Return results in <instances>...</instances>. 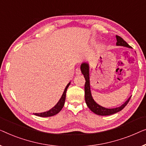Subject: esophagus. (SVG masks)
Here are the masks:
<instances>
[{
    "label": "esophagus",
    "mask_w": 146,
    "mask_h": 146,
    "mask_svg": "<svg viewBox=\"0 0 146 146\" xmlns=\"http://www.w3.org/2000/svg\"><path fill=\"white\" fill-rule=\"evenodd\" d=\"M75 73L76 75H81V69L80 68H77L75 69Z\"/></svg>",
    "instance_id": "1"
}]
</instances>
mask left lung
Segmentation results:
<instances>
[{"label":"left lung","mask_w":146,"mask_h":146,"mask_svg":"<svg viewBox=\"0 0 146 146\" xmlns=\"http://www.w3.org/2000/svg\"><path fill=\"white\" fill-rule=\"evenodd\" d=\"M116 46H124L126 48H131V47L121 38L118 36H116ZM81 73L84 75L85 79V98L86 104L89 109L94 114L100 115V116H108V115H111L116 113V112H120L124 108L125 106L128 103L131 96L128 98V99L122 104L120 106L114 108H107L103 106L99 105L94 101L93 96L91 94V87H90V77H89V64L87 62H83L81 65Z\"/></svg>","instance_id":"8db88e82"}]
</instances>
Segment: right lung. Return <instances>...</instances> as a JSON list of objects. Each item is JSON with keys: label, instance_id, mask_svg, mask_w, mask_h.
Instances as JSON below:
<instances>
[{"label": "right lung", "instance_id": "add662e5", "mask_svg": "<svg viewBox=\"0 0 146 146\" xmlns=\"http://www.w3.org/2000/svg\"><path fill=\"white\" fill-rule=\"evenodd\" d=\"M71 84V82L67 84L66 87L65 88L64 91H63L62 96L60 98V99L58 101V102L55 104V105L53 106L52 108H51L50 110H48L46 112H41V113H34V115L38 116H40V117H49V116H54V115L58 114L59 112L61 111V109H62L63 106H64L65 104V96H66V92L67 90V88L69 87V85Z\"/></svg>", "mask_w": 146, "mask_h": 146}]
</instances>
